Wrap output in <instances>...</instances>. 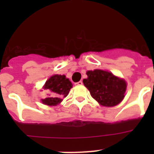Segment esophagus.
Segmentation results:
<instances>
[{
    "instance_id": "esophagus-1",
    "label": "esophagus",
    "mask_w": 154,
    "mask_h": 154,
    "mask_svg": "<svg viewBox=\"0 0 154 154\" xmlns=\"http://www.w3.org/2000/svg\"><path fill=\"white\" fill-rule=\"evenodd\" d=\"M83 84V82H82V81H79L78 82H76V83H75V85H82Z\"/></svg>"
}]
</instances>
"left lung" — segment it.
Returning a JSON list of instances; mask_svg holds the SVG:
<instances>
[{
    "mask_svg": "<svg viewBox=\"0 0 154 154\" xmlns=\"http://www.w3.org/2000/svg\"><path fill=\"white\" fill-rule=\"evenodd\" d=\"M88 78L83 83L91 96L102 106H114L124 98L126 83L123 79L106 71L95 69L86 72Z\"/></svg>",
    "mask_w": 154,
    "mask_h": 154,
    "instance_id": "8db88e82",
    "label": "left lung"
}]
</instances>
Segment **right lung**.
I'll use <instances>...</instances> for the list:
<instances>
[{
	"label": "right lung",
	"mask_w": 154,
	"mask_h": 154,
	"mask_svg": "<svg viewBox=\"0 0 154 154\" xmlns=\"http://www.w3.org/2000/svg\"><path fill=\"white\" fill-rule=\"evenodd\" d=\"M72 84L65 75H55L45 82L44 89L49 92V97L42 99V102L48 106H56L68 96Z\"/></svg>",
	"instance_id": "add662e5"
}]
</instances>
